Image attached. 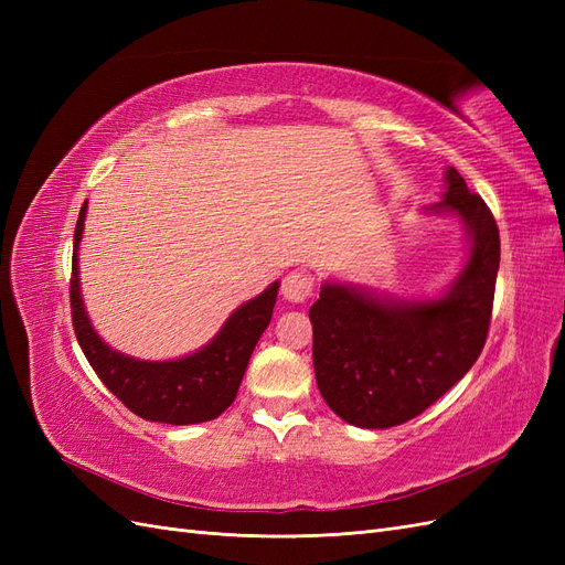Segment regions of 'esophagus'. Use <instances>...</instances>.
<instances>
[{
  "mask_svg": "<svg viewBox=\"0 0 565 565\" xmlns=\"http://www.w3.org/2000/svg\"><path fill=\"white\" fill-rule=\"evenodd\" d=\"M313 292V278L306 276V273H289L282 280V297L292 303H303Z\"/></svg>",
  "mask_w": 565,
  "mask_h": 565,
  "instance_id": "esophagus-1",
  "label": "esophagus"
}]
</instances>
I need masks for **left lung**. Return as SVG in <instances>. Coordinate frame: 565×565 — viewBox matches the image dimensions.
Segmentation results:
<instances>
[{
	"label": "left lung",
	"instance_id": "1",
	"mask_svg": "<svg viewBox=\"0 0 565 565\" xmlns=\"http://www.w3.org/2000/svg\"><path fill=\"white\" fill-rule=\"evenodd\" d=\"M443 181V200L424 214L461 221L467 262L438 297L401 299L324 280L309 311L320 396L361 429H388L422 415L465 377L486 344L500 231L455 167Z\"/></svg>",
	"mask_w": 565,
	"mask_h": 565
}]
</instances>
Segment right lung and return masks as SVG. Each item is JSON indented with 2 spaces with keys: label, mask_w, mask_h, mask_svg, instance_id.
Instances as JSON below:
<instances>
[{
  "label": "right lung",
  "mask_w": 565,
  "mask_h": 565,
  "mask_svg": "<svg viewBox=\"0 0 565 565\" xmlns=\"http://www.w3.org/2000/svg\"><path fill=\"white\" fill-rule=\"evenodd\" d=\"M84 216H87V202L82 204L75 226L71 306L73 328L89 365L110 393H115L134 415L148 422L183 426L216 419L235 401L249 355L270 322L280 282L276 280L259 297L237 306L214 339L195 353L172 358V361H141V358L108 347L94 330L84 309L77 259Z\"/></svg>",
  "instance_id": "obj_1"
}]
</instances>
